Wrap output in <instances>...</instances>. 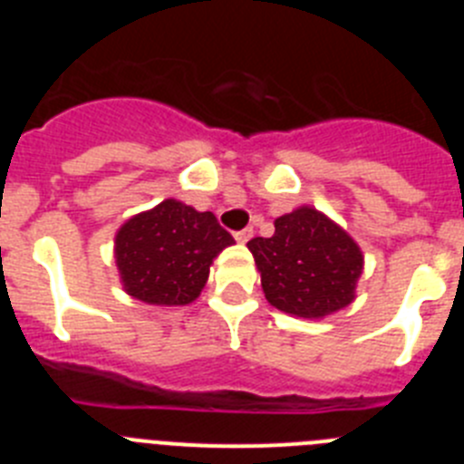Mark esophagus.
<instances>
[{"label": "esophagus", "instance_id": "esophagus-1", "mask_svg": "<svg viewBox=\"0 0 464 464\" xmlns=\"http://www.w3.org/2000/svg\"><path fill=\"white\" fill-rule=\"evenodd\" d=\"M251 237H253V229L251 227H244V229H239V232H235V239L241 241V244H246V241L251 239Z\"/></svg>", "mask_w": 464, "mask_h": 464}]
</instances>
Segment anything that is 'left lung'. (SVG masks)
<instances>
[{"mask_svg": "<svg viewBox=\"0 0 464 464\" xmlns=\"http://www.w3.org/2000/svg\"><path fill=\"white\" fill-rule=\"evenodd\" d=\"M274 237L248 241L269 304L302 318H323L353 299L362 253L339 225L302 207L274 223Z\"/></svg>", "mask_w": 464, "mask_h": 464, "instance_id": "8db88e82", "label": "left lung"}]
</instances>
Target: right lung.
I'll return each mask as SVG.
<instances>
[{"label":"right lung","instance_id":"1","mask_svg":"<svg viewBox=\"0 0 464 464\" xmlns=\"http://www.w3.org/2000/svg\"><path fill=\"white\" fill-rule=\"evenodd\" d=\"M235 244L211 211L165 199L127 220L116 237L125 290L149 304H190L202 293L213 257Z\"/></svg>","mask_w":464,"mask_h":464}]
</instances>
